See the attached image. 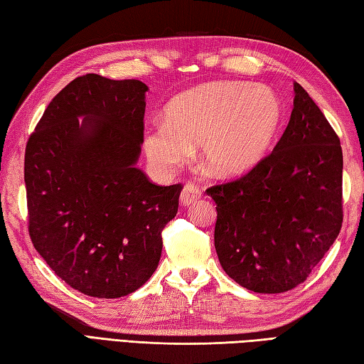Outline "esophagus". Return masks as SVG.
<instances>
[{"instance_id":"1","label":"esophagus","mask_w":364,"mask_h":364,"mask_svg":"<svg viewBox=\"0 0 364 364\" xmlns=\"http://www.w3.org/2000/svg\"><path fill=\"white\" fill-rule=\"evenodd\" d=\"M200 197H202V191H200L197 186H194V184L188 183L181 192L180 202L183 206H191V205L197 203Z\"/></svg>"}]
</instances>
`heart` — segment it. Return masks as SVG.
<instances>
[{"mask_svg":"<svg viewBox=\"0 0 364 364\" xmlns=\"http://www.w3.org/2000/svg\"><path fill=\"white\" fill-rule=\"evenodd\" d=\"M283 119L282 98L270 87L214 81L172 100L166 122L146 129L144 149L154 167L172 173L194 156L200 145L208 172L235 178L252 172L266 159Z\"/></svg>","mask_w":364,"mask_h":364,"instance_id":"1","label":"heart"}]
</instances>
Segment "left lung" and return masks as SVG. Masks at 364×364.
Returning <instances> with one entry per match:
<instances>
[{
    "label": "left lung",
    "instance_id": "1",
    "mask_svg": "<svg viewBox=\"0 0 364 364\" xmlns=\"http://www.w3.org/2000/svg\"><path fill=\"white\" fill-rule=\"evenodd\" d=\"M206 194L218 203L214 247L230 278L259 294L306 280L343 225V150L299 82L274 151L252 172Z\"/></svg>",
    "mask_w": 364,
    "mask_h": 364
}]
</instances>
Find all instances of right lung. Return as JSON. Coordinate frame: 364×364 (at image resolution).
<instances>
[{"label": "right lung", "mask_w": 364, "mask_h": 364, "mask_svg": "<svg viewBox=\"0 0 364 364\" xmlns=\"http://www.w3.org/2000/svg\"><path fill=\"white\" fill-rule=\"evenodd\" d=\"M146 90L139 80L80 76L51 100L26 145L31 241L54 274L90 297L141 288L178 211L181 184L156 186L136 166Z\"/></svg>", "instance_id": "right-lung-1"}]
</instances>
